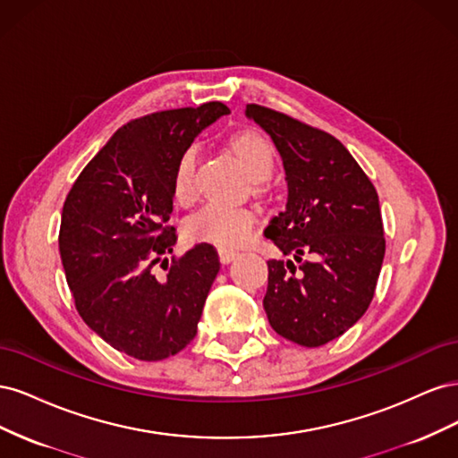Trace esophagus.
Instances as JSON below:
<instances>
[{
    "mask_svg": "<svg viewBox=\"0 0 458 458\" xmlns=\"http://www.w3.org/2000/svg\"><path fill=\"white\" fill-rule=\"evenodd\" d=\"M237 256L239 254L234 252V250H224V248H221V250H219V261L221 263H231Z\"/></svg>",
    "mask_w": 458,
    "mask_h": 458,
    "instance_id": "34e87169",
    "label": "esophagus"
}]
</instances>
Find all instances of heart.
Listing matches in <instances>:
<instances>
[{"mask_svg": "<svg viewBox=\"0 0 458 458\" xmlns=\"http://www.w3.org/2000/svg\"><path fill=\"white\" fill-rule=\"evenodd\" d=\"M229 147L239 158L246 174L261 191V182H267L275 170V150L266 133L246 128L231 135ZM197 164L199 147L191 145L175 162L172 177V195L179 204H189L197 195ZM256 225V214L244 206L206 204L199 212L185 219V237L191 242H206L217 248H237L250 241Z\"/></svg>", "mask_w": 458, "mask_h": 458, "instance_id": "obj_1", "label": "heart"}]
</instances>
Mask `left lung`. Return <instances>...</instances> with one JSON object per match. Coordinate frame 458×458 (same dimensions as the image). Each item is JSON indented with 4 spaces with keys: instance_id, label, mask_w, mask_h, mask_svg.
Segmentation results:
<instances>
[{
    "instance_id": "8db88e82",
    "label": "left lung",
    "mask_w": 458,
    "mask_h": 458,
    "mask_svg": "<svg viewBox=\"0 0 458 458\" xmlns=\"http://www.w3.org/2000/svg\"><path fill=\"white\" fill-rule=\"evenodd\" d=\"M246 116L271 135L288 182L286 210L266 237L294 259L267 261L263 308L276 335L317 348L372 301L386 252L378 192L336 137L254 103Z\"/></svg>"
}]
</instances>
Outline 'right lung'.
Segmentation results:
<instances>
[{
	"instance_id": "add662e5",
	"label": "right lung",
	"mask_w": 458,
	"mask_h": 458,
	"mask_svg": "<svg viewBox=\"0 0 458 458\" xmlns=\"http://www.w3.org/2000/svg\"><path fill=\"white\" fill-rule=\"evenodd\" d=\"M229 114L219 103L160 110L130 120L89 160L64 200L59 250L74 306L114 350L140 361L175 355L197 336L221 267L200 242L172 254V177L192 140ZM157 262L166 271L157 276Z\"/></svg>"
}]
</instances>
